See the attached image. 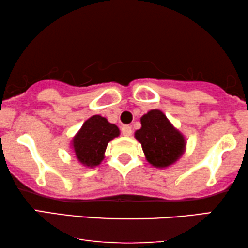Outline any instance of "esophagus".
Masks as SVG:
<instances>
[{"mask_svg":"<svg viewBox=\"0 0 248 248\" xmlns=\"http://www.w3.org/2000/svg\"><path fill=\"white\" fill-rule=\"evenodd\" d=\"M121 131H122V134L124 135V137H130L132 134V128L131 126H128V125H123V126L121 127Z\"/></svg>","mask_w":248,"mask_h":248,"instance_id":"34e87169","label":"esophagus"}]
</instances>
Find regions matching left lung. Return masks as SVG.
Returning <instances> with one entry per match:
<instances>
[{"mask_svg": "<svg viewBox=\"0 0 248 248\" xmlns=\"http://www.w3.org/2000/svg\"><path fill=\"white\" fill-rule=\"evenodd\" d=\"M134 135L142 145L145 159L154 167H168L185 151L184 135L159 109H152L141 117V128Z\"/></svg>", "mask_w": 248, "mask_h": 248, "instance_id": "1", "label": "left lung"}]
</instances>
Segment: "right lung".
Listing matches in <instances>:
<instances>
[{
  "mask_svg": "<svg viewBox=\"0 0 248 248\" xmlns=\"http://www.w3.org/2000/svg\"><path fill=\"white\" fill-rule=\"evenodd\" d=\"M120 135V128L100 115L84 122L74 135L72 149L78 160L86 167H96L104 160L108 142Z\"/></svg>",
  "mask_w": 248,
  "mask_h": 248,
  "instance_id": "right-lung-1",
  "label": "right lung"
}]
</instances>
